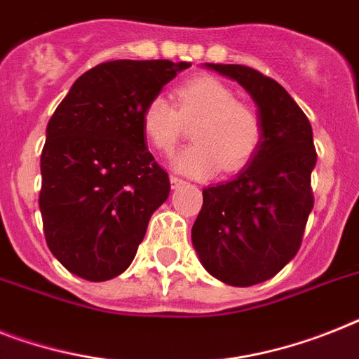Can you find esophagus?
Instances as JSON below:
<instances>
[{
    "label": "esophagus",
    "instance_id": "esophagus-1",
    "mask_svg": "<svg viewBox=\"0 0 359 359\" xmlns=\"http://www.w3.org/2000/svg\"><path fill=\"white\" fill-rule=\"evenodd\" d=\"M170 182H171V188H173V189L180 188V186L184 184V180L179 179V177H175V175H171V177H170Z\"/></svg>",
    "mask_w": 359,
    "mask_h": 359
}]
</instances>
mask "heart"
Listing matches in <instances>:
<instances>
[{"label":"heart","instance_id":"1","mask_svg":"<svg viewBox=\"0 0 359 359\" xmlns=\"http://www.w3.org/2000/svg\"><path fill=\"white\" fill-rule=\"evenodd\" d=\"M182 121L191 127L195 144L180 151L173 168L189 177H210L219 171L241 170L258 151L262 121L249 104L215 77L199 75L177 88V109L164 97L153 95L140 112L145 138L158 153H171L182 136Z\"/></svg>","mask_w":359,"mask_h":359}]
</instances>
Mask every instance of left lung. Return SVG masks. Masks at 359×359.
I'll use <instances>...</instances> for the list:
<instances>
[{
  "instance_id": "obj_1",
  "label": "left lung",
  "mask_w": 359,
  "mask_h": 359,
  "mask_svg": "<svg viewBox=\"0 0 359 359\" xmlns=\"http://www.w3.org/2000/svg\"><path fill=\"white\" fill-rule=\"evenodd\" d=\"M203 66L243 86L262 121L255 156L236 179L203 189V208L191 229L194 249L210 275L247 287L273 278L301 247L313 208V133L276 81L241 64Z\"/></svg>"
}]
</instances>
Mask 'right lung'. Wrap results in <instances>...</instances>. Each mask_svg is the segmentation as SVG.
<instances>
[{
    "label": "right lung",
    "instance_id": "1",
    "mask_svg": "<svg viewBox=\"0 0 359 359\" xmlns=\"http://www.w3.org/2000/svg\"><path fill=\"white\" fill-rule=\"evenodd\" d=\"M189 62L112 60L74 83L46 129L40 156L43 234L74 275L104 282L121 275L170 177L147 149L140 112Z\"/></svg>",
    "mask_w": 359,
    "mask_h": 359
}]
</instances>
